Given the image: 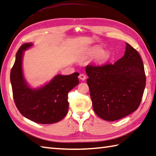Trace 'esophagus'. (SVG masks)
<instances>
[{
	"label": "esophagus",
	"instance_id": "obj_1",
	"mask_svg": "<svg viewBox=\"0 0 156 156\" xmlns=\"http://www.w3.org/2000/svg\"><path fill=\"white\" fill-rule=\"evenodd\" d=\"M78 78L82 80H86V76L84 74H80V75H79Z\"/></svg>",
	"mask_w": 156,
	"mask_h": 156
}]
</instances>
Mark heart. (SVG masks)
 <instances>
[{
    "label": "heart",
    "instance_id": "1",
    "mask_svg": "<svg viewBox=\"0 0 156 156\" xmlns=\"http://www.w3.org/2000/svg\"><path fill=\"white\" fill-rule=\"evenodd\" d=\"M102 51V49L101 48H94L92 49V54H94V55H97L98 54H99L101 51ZM111 58V54L108 51H102L101 54L99 55L98 59L99 61L101 62H106L109 59Z\"/></svg>",
    "mask_w": 156,
    "mask_h": 156
}]
</instances>
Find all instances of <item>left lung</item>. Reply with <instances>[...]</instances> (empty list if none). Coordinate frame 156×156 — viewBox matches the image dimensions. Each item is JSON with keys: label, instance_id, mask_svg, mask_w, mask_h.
<instances>
[{"label": "left lung", "instance_id": "left-lung-1", "mask_svg": "<svg viewBox=\"0 0 156 156\" xmlns=\"http://www.w3.org/2000/svg\"><path fill=\"white\" fill-rule=\"evenodd\" d=\"M92 107L99 117L114 121L136 111L145 87L143 61L126 43L125 55L114 64L86 68Z\"/></svg>", "mask_w": 156, "mask_h": 156}]
</instances>
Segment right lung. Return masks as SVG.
Listing matches in <instances>:
<instances>
[{
  "instance_id": "add662e5",
  "label": "right lung",
  "mask_w": 156,
  "mask_h": 156,
  "mask_svg": "<svg viewBox=\"0 0 156 156\" xmlns=\"http://www.w3.org/2000/svg\"><path fill=\"white\" fill-rule=\"evenodd\" d=\"M32 45V43H26L16 52L10 76L13 98L19 111L29 120L41 124L55 123L68 113V94L78 84L79 74H58L41 87H29L23 75L22 64L24 51Z\"/></svg>"
}]
</instances>
